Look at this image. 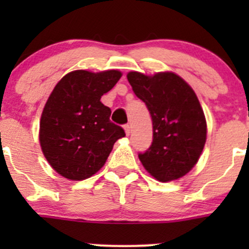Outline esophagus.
Segmentation results:
<instances>
[{
    "instance_id": "34e87169",
    "label": "esophagus",
    "mask_w": 249,
    "mask_h": 249,
    "mask_svg": "<svg viewBox=\"0 0 249 249\" xmlns=\"http://www.w3.org/2000/svg\"><path fill=\"white\" fill-rule=\"evenodd\" d=\"M124 130H125V134H126L127 136H129L130 132H131V127H130V125L129 124L124 125Z\"/></svg>"
}]
</instances>
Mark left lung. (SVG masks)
<instances>
[{
	"mask_svg": "<svg viewBox=\"0 0 249 249\" xmlns=\"http://www.w3.org/2000/svg\"><path fill=\"white\" fill-rule=\"evenodd\" d=\"M127 80L153 122V142L139 158L155 179L170 182L187 175L199 160L207 125L199 99L189 84L172 72L145 76L129 72Z\"/></svg>",
	"mask_w": 249,
	"mask_h": 249,
	"instance_id": "left-lung-1",
	"label": "left lung"
}]
</instances>
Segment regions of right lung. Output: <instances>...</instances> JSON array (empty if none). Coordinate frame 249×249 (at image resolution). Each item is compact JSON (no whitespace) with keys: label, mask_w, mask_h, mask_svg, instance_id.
<instances>
[{"label":"right lung","mask_w":249,"mask_h":249,"mask_svg":"<svg viewBox=\"0 0 249 249\" xmlns=\"http://www.w3.org/2000/svg\"><path fill=\"white\" fill-rule=\"evenodd\" d=\"M122 72H70L50 94L39 123V143L50 166L62 177L82 180L106 162L123 127L109 120L110 108L100 100Z\"/></svg>","instance_id":"1"}]
</instances>
